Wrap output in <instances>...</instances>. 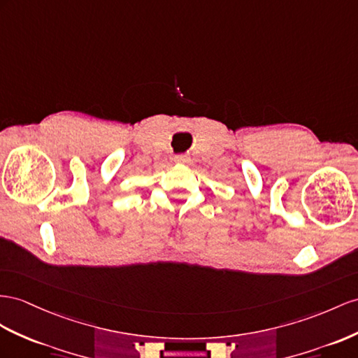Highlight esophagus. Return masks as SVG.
Segmentation results:
<instances>
[{"label": "esophagus", "mask_w": 358, "mask_h": 358, "mask_svg": "<svg viewBox=\"0 0 358 358\" xmlns=\"http://www.w3.org/2000/svg\"><path fill=\"white\" fill-rule=\"evenodd\" d=\"M176 163H187L189 162V157L187 155H185V154H178V155H176Z\"/></svg>", "instance_id": "obj_1"}]
</instances>
